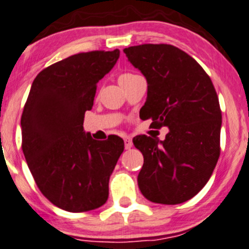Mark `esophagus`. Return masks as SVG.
<instances>
[{"label":"esophagus","mask_w":249,"mask_h":249,"mask_svg":"<svg viewBox=\"0 0 249 249\" xmlns=\"http://www.w3.org/2000/svg\"><path fill=\"white\" fill-rule=\"evenodd\" d=\"M133 146V141L130 138H124V147L125 149H129Z\"/></svg>","instance_id":"1"}]
</instances>
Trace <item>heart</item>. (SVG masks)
<instances>
[{"instance_id":"b5f03b06","label":"heart","mask_w":249,"mask_h":249,"mask_svg":"<svg viewBox=\"0 0 249 249\" xmlns=\"http://www.w3.org/2000/svg\"><path fill=\"white\" fill-rule=\"evenodd\" d=\"M129 76H133V74L132 73H124V74H121L119 78H121V77H129Z\"/></svg>"}]
</instances>
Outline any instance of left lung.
Here are the masks:
<instances>
[{
  "instance_id": "1",
  "label": "left lung",
  "mask_w": 249,
  "mask_h": 249,
  "mask_svg": "<svg viewBox=\"0 0 249 249\" xmlns=\"http://www.w3.org/2000/svg\"><path fill=\"white\" fill-rule=\"evenodd\" d=\"M124 52L148 85L140 111L154 128L168 127L164 141L147 135L133 139L143 156L139 188L151 202H185L204 188L220 157L217 93L202 66L178 47L143 44Z\"/></svg>"
}]
</instances>
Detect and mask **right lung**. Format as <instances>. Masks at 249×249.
<instances>
[{
	"mask_svg": "<svg viewBox=\"0 0 249 249\" xmlns=\"http://www.w3.org/2000/svg\"><path fill=\"white\" fill-rule=\"evenodd\" d=\"M119 57V50L78 53L44 69L32 84L21 116L22 151L41 194L63 210H93L108 199L124 142L117 135L93 140L83 122L98 81Z\"/></svg>",
	"mask_w": 249,
	"mask_h": 249,
	"instance_id": "obj_1",
	"label": "right lung"
}]
</instances>
